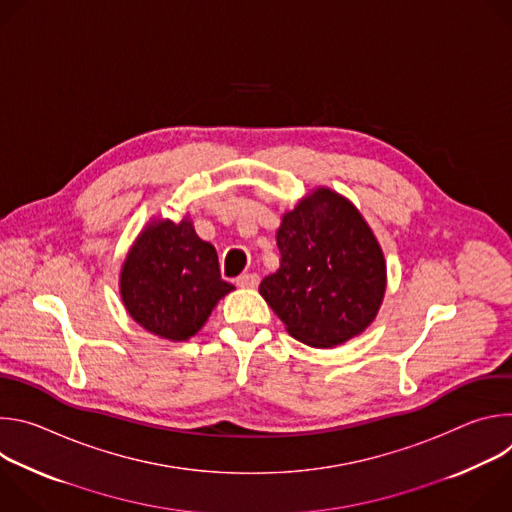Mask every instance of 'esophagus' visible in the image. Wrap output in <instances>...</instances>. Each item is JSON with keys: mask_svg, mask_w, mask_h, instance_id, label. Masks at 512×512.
<instances>
[{"mask_svg": "<svg viewBox=\"0 0 512 512\" xmlns=\"http://www.w3.org/2000/svg\"><path fill=\"white\" fill-rule=\"evenodd\" d=\"M257 283H259L257 273H243L237 277V285H241V287H255Z\"/></svg>", "mask_w": 512, "mask_h": 512, "instance_id": "34e87169", "label": "esophagus"}]
</instances>
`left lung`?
Masks as SVG:
<instances>
[{
	"label": "left lung",
	"instance_id": "left-lung-1",
	"mask_svg": "<svg viewBox=\"0 0 512 512\" xmlns=\"http://www.w3.org/2000/svg\"><path fill=\"white\" fill-rule=\"evenodd\" d=\"M281 265L259 294L296 340L326 348L367 328L385 296V259L360 212L328 188L287 212Z\"/></svg>",
	"mask_w": 512,
	"mask_h": 512
}]
</instances>
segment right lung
<instances>
[{
  "instance_id": "right-lung-1",
  "label": "right lung",
  "mask_w": 512,
  "mask_h": 512,
  "mask_svg": "<svg viewBox=\"0 0 512 512\" xmlns=\"http://www.w3.org/2000/svg\"><path fill=\"white\" fill-rule=\"evenodd\" d=\"M231 289L214 247L188 221L145 229L121 271V298L131 318L168 340L194 336Z\"/></svg>"
}]
</instances>
